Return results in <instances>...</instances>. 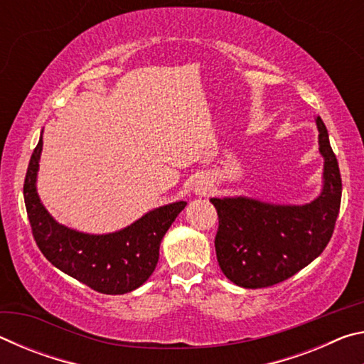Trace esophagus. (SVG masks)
Instances as JSON below:
<instances>
[{"mask_svg":"<svg viewBox=\"0 0 364 364\" xmlns=\"http://www.w3.org/2000/svg\"><path fill=\"white\" fill-rule=\"evenodd\" d=\"M196 193H199V194H205L207 193V183H204V181H197L196 183Z\"/></svg>","mask_w":364,"mask_h":364,"instance_id":"esophagus-1","label":"esophagus"}]
</instances>
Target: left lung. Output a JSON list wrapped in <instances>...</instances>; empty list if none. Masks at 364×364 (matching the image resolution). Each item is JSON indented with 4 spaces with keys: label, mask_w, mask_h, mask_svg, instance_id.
<instances>
[{
    "label": "left lung",
    "mask_w": 364,
    "mask_h": 364,
    "mask_svg": "<svg viewBox=\"0 0 364 364\" xmlns=\"http://www.w3.org/2000/svg\"><path fill=\"white\" fill-rule=\"evenodd\" d=\"M324 157L323 191L305 205H274L249 197L210 199L218 213L215 250L234 284L262 289L294 276L323 254L338 217L342 178L321 117L316 119Z\"/></svg>",
    "instance_id": "1"
}]
</instances>
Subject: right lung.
<instances>
[{"mask_svg":"<svg viewBox=\"0 0 364 364\" xmlns=\"http://www.w3.org/2000/svg\"><path fill=\"white\" fill-rule=\"evenodd\" d=\"M43 136L30 157L23 199L36 245L46 260L101 294L132 292L149 279L159 262L160 242L186 202L154 208L133 225L109 234H85L59 225L36 193Z\"/></svg>","mask_w":364,"mask_h":364,"instance_id":"right-lung-1","label":"right lung"}]
</instances>
